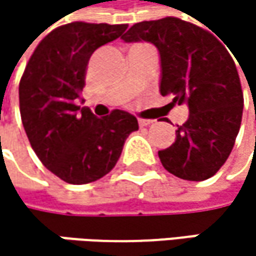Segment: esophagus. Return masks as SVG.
<instances>
[{"mask_svg": "<svg viewBox=\"0 0 256 256\" xmlns=\"http://www.w3.org/2000/svg\"><path fill=\"white\" fill-rule=\"evenodd\" d=\"M138 123L140 128H145V126H150L152 123V120H146V118H138Z\"/></svg>", "mask_w": 256, "mask_h": 256, "instance_id": "1", "label": "esophagus"}]
</instances>
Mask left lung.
<instances>
[{
	"label": "left lung",
	"mask_w": 256,
	"mask_h": 256,
	"mask_svg": "<svg viewBox=\"0 0 256 256\" xmlns=\"http://www.w3.org/2000/svg\"><path fill=\"white\" fill-rule=\"evenodd\" d=\"M122 40L148 41L158 48L160 93L174 96L170 105L186 104L190 110L175 142L158 151L164 169L186 180L214 176L230 156L243 114L230 48L209 30L178 18L134 24Z\"/></svg>",
	"instance_id": "1"
}]
</instances>
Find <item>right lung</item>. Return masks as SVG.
I'll list each match as a JSON object with an SVG mask.
<instances>
[{
	"mask_svg": "<svg viewBox=\"0 0 256 256\" xmlns=\"http://www.w3.org/2000/svg\"><path fill=\"white\" fill-rule=\"evenodd\" d=\"M128 25L72 22L47 34L34 50L19 84L20 117L32 150L56 176L74 185L112 170L138 120L122 110L98 118L77 99L90 56Z\"/></svg>",
	"mask_w": 256,
	"mask_h": 256,
	"instance_id": "add662e5",
	"label": "right lung"
}]
</instances>
